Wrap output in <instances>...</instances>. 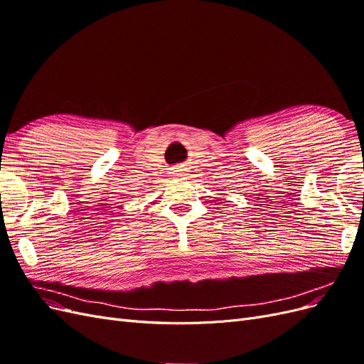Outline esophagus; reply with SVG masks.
I'll return each instance as SVG.
<instances>
[{"mask_svg": "<svg viewBox=\"0 0 364 364\" xmlns=\"http://www.w3.org/2000/svg\"><path fill=\"white\" fill-rule=\"evenodd\" d=\"M185 171V165H176V167L171 168L173 176H181Z\"/></svg>", "mask_w": 364, "mask_h": 364, "instance_id": "esophagus-1", "label": "esophagus"}]
</instances>
